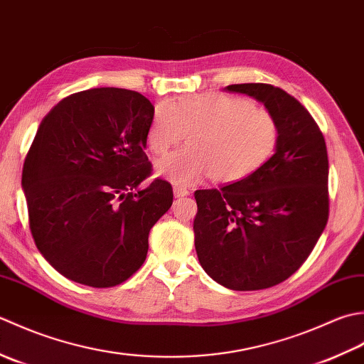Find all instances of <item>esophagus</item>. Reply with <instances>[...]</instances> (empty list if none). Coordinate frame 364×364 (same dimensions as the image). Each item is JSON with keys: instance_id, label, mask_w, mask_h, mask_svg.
I'll return each mask as SVG.
<instances>
[{"instance_id": "1", "label": "esophagus", "mask_w": 364, "mask_h": 364, "mask_svg": "<svg viewBox=\"0 0 364 364\" xmlns=\"http://www.w3.org/2000/svg\"><path fill=\"white\" fill-rule=\"evenodd\" d=\"M174 198H183V196H188L190 191L183 187H174Z\"/></svg>"}]
</instances>
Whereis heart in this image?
Wrapping results in <instances>:
<instances>
[{"label":"heart","mask_w":364,"mask_h":364,"mask_svg":"<svg viewBox=\"0 0 364 364\" xmlns=\"http://www.w3.org/2000/svg\"><path fill=\"white\" fill-rule=\"evenodd\" d=\"M188 133V146L155 161V174L181 187L210 179L235 183L255 174L278 143L270 111L250 100L218 92L161 102L147 129V146L165 154Z\"/></svg>","instance_id":"1"}]
</instances>
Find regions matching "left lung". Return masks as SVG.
Instances as JSON below:
<instances>
[{"label":"left lung","instance_id":"obj_1","mask_svg":"<svg viewBox=\"0 0 364 364\" xmlns=\"http://www.w3.org/2000/svg\"><path fill=\"white\" fill-rule=\"evenodd\" d=\"M261 102L278 124L275 154L240 182L196 190L193 223L203 269L232 291L283 283L300 269L328 221V155L301 103L272 85H229Z\"/></svg>","mask_w":364,"mask_h":364}]
</instances>
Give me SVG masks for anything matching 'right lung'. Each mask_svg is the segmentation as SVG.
<instances>
[{
  "label": "right lung",
  "mask_w": 364,
  "mask_h": 364,
  "mask_svg": "<svg viewBox=\"0 0 364 364\" xmlns=\"http://www.w3.org/2000/svg\"><path fill=\"white\" fill-rule=\"evenodd\" d=\"M154 105L143 94L94 87L63 99L43 117L23 185L37 250L63 277L111 287L146 261L152 226L173 204L144 152Z\"/></svg>",
  "instance_id": "add662e5"
}]
</instances>
